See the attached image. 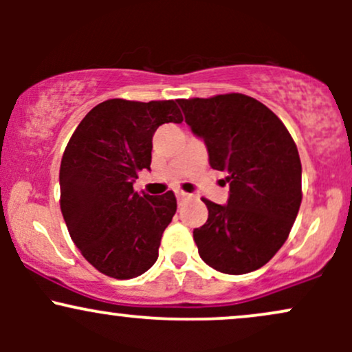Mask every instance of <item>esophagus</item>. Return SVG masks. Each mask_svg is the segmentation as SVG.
<instances>
[{
  "mask_svg": "<svg viewBox=\"0 0 352 352\" xmlns=\"http://www.w3.org/2000/svg\"><path fill=\"white\" fill-rule=\"evenodd\" d=\"M175 197H177V200H179V201H184V200H187L190 195H188L187 192H182V190H177Z\"/></svg>",
  "mask_w": 352,
  "mask_h": 352,
  "instance_id": "esophagus-1",
  "label": "esophagus"
}]
</instances>
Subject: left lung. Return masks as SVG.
<instances>
[{
  "label": "left lung",
  "instance_id": "8db88e82",
  "mask_svg": "<svg viewBox=\"0 0 352 352\" xmlns=\"http://www.w3.org/2000/svg\"><path fill=\"white\" fill-rule=\"evenodd\" d=\"M207 145L210 167L227 172V205L204 199L208 220L193 230L201 260L227 274L268 263L288 238L301 205V160L288 129L245 94L177 100Z\"/></svg>",
  "mask_w": 352,
  "mask_h": 352
}]
</instances>
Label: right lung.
<instances>
[{
  "label": "right lung",
  "instance_id": "right-lung-1",
  "mask_svg": "<svg viewBox=\"0 0 352 352\" xmlns=\"http://www.w3.org/2000/svg\"><path fill=\"white\" fill-rule=\"evenodd\" d=\"M182 120L175 100L109 99L72 134L60 160V212L72 241L100 273L129 280L159 258L175 195H140L134 182L140 170H151L159 125Z\"/></svg>",
  "mask_w": 352,
  "mask_h": 352
}]
</instances>
